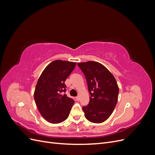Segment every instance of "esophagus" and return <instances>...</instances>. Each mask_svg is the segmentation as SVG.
I'll list each match as a JSON object with an SVG mask.
<instances>
[{
    "label": "esophagus",
    "instance_id": "esophagus-1",
    "mask_svg": "<svg viewBox=\"0 0 155 155\" xmlns=\"http://www.w3.org/2000/svg\"><path fill=\"white\" fill-rule=\"evenodd\" d=\"M79 99H80V97H79V96H77V97H76V100L77 101H79Z\"/></svg>",
    "mask_w": 155,
    "mask_h": 155
}]
</instances>
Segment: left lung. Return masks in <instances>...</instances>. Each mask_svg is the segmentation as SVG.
<instances>
[{"label":"left lung","mask_w":155,"mask_h":155,"mask_svg":"<svg viewBox=\"0 0 155 155\" xmlns=\"http://www.w3.org/2000/svg\"><path fill=\"white\" fill-rule=\"evenodd\" d=\"M85 76L90 101L83 107L85 118L91 122L102 123L114 111L118 101L119 87L113 75L104 65L96 61L78 63Z\"/></svg>","instance_id":"8db88e82"}]
</instances>
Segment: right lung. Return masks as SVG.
<instances>
[{"mask_svg":"<svg viewBox=\"0 0 155 155\" xmlns=\"http://www.w3.org/2000/svg\"><path fill=\"white\" fill-rule=\"evenodd\" d=\"M76 63L54 61L41 74L34 91V99L40 114L49 123L59 124L66 120L74 101L62 94L66 91L64 83Z\"/></svg>","mask_w":155,"mask_h":155,"instance_id":"1","label":"right lung"}]
</instances>
